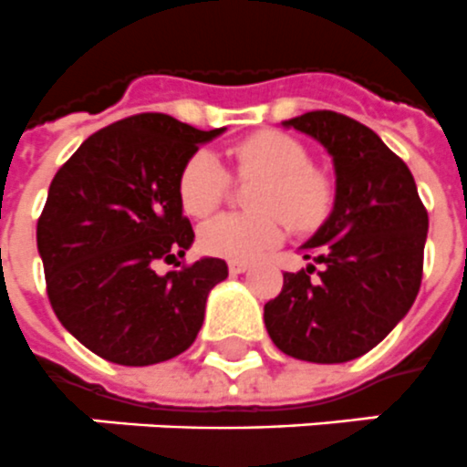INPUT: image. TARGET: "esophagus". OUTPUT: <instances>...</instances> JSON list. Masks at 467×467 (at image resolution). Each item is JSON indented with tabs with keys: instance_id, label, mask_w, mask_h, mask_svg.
<instances>
[{
	"instance_id": "obj_1",
	"label": "esophagus",
	"mask_w": 467,
	"mask_h": 467,
	"mask_svg": "<svg viewBox=\"0 0 467 467\" xmlns=\"http://www.w3.org/2000/svg\"><path fill=\"white\" fill-rule=\"evenodd\" d=\"M245 270H251V263H248V260H231L229 263L231 275H241V272Z\"/></svg>"
}]
</instances>
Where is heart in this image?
I'll return each instance as SVG.
<instances>
[{
    "label": "heart",
    "mask_w": 467,
    "mask_h": 467,
    "mask_svg": "<svg viewBox=\"0 0 467 467\" xmlns=\"http://www.w3.org/2000/svg\"><path fill=\"white\" fill-rule=\"evenodd\" d=\"M241 175H260L251 195L253 214H223L204 223L200 248L226 260H251L285 238V219L294 229H313L333 207V181L311 166L298 140L285 132H257L234 147ZM229 192V173L212 151H195L178 175L182 210L207 219Z\"/></svg>",
    "instance_id": "heart-1"
}]
</instances>
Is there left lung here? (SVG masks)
<instances>
[{"label":"left lung","instance_id":"obj_1","mask_svg":"<svg viewBox=\"0 0 467 467\" xmlns=\"http://www.w3.org/2000/svg\"><path fill=\"white\" fill-rule=\"evenodd\" d=\"M285 125L327 149L337 188L326 223L301 245L313 265L285 272L279 296L265 304V327L294 359L342 364L374 349L415 304L429 216L405 161L374 130L333 110Z\"/></svg>","mask_w":467,"mask_h":467}]
</instances>
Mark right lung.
I'll list each match as a JSON object with an SVG mask.
<instances>
[{"mask_svg":"<svg viewBox=\"0 0 467 467\" xmlns=\"http://www.w3.org/2000/svg\"><path fill=\"white\" fill-rule=\"evenodd\" d=\"M219 130L140 113L99 130L55 173L38 219L47 298L86 349L122 367L173 359L195 342L219 257L181 263L195 231L178 175ZM175 262L166 275L155 263Z\"/></svg>","mask_w":467,"mask_h":467,"instance_id":"1","label":"right lung"}]
</instances>
